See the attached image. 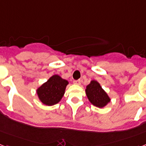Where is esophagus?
Returning a JSON list of instances; mask_svg holds the SVG:
<instances>
[{
	"instance_id": "34e87169",
	"label": "esophagus",
	"mask_w": 146,
	"mask_h": 146,
	"mask_svg": "<svg viewBox=\"0 0 146 146\" xmlns=\"http://www.w3.org/2000/svg\"><path fill=\"white\" fill-rule=\"evenodd\" d=\"M74 84H76V85H80V80H74Z\"/></svg>"
}]
</instances>
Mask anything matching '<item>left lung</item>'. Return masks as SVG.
Masks as SVG:
<instances>
[{
  "mask_svg": "<svg viewBox=\"0 0 146 146\" xmlns=\"http://www.w3.org/2000/svg\"><path fill=\"white\" fill-rule=\"evenodd\" d=\"M86 94L89 101L97 108H104L110 102V98L108 94L96 80H92L86 86Z\"/></svg>",
  "mask_w": 146,
  "mask_h": 146,
  "instance_id": "1",
  "label": "left lung"
}]
</instances>
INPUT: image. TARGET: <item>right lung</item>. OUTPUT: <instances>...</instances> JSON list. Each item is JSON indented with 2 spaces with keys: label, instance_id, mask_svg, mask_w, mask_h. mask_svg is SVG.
I'll return each instance as SVG.
<instances>
[{
  "label": "right lung",
  "instance_id": "right-lung-1",
  "mask_svg": "<svg viewBox=\"0 0 146 146\" xmlns=\"http://www.w3.org/2000/svg\"><path fill=\"white\" fill-rule=\"evenodd\" d=\"M68 84V80L62 79L57 74H54L37 89L38 98L45 105H54L60 102Z\"/></svg>",
  "mask_w": 146,
  "mask_h": 146
}]
</instances>
